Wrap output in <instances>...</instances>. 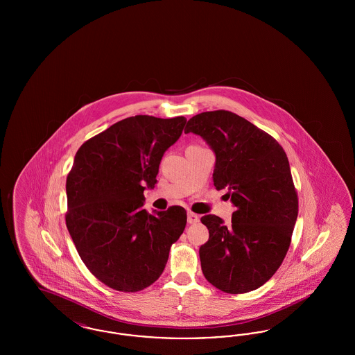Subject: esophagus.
<instances>
[{"instance_id":"obj_1","label":"esophagus","mask_w":355,"mask_h":355,"mask_svg":"<svg viewBox=\"0 0 355 355\" xmlns=\"http://www.w3.org/2000/svg\"><path fill=\"white\" fill-rule=\"evenodd\" d=\"M187 222H189V223H197V222H200V217H198L197 214L189 211V213H187Z\"/></svg>"}]
</instances>
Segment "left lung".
I'll list each match as a JSON object with an SVG mask.
<instances>
[{"label":"left lung","instance_id":"left-lung-1","mask_svg":"<svg viewBox=\"0 0 355 355\" xmlns=\"http://www.w3.org/2000/svg\"><path fill=\"white\" fill-rule=\"evenodd\" d=\"M216 154L213 182L236 207L232 226L201 218L209 241L200 248L205 278L225 293L242 294L268 282L286 255L298 216V197L286 153L248 119L227 110L187 121Z\"/></svg>","mask_w":355,"mask_h":355}]
</instances>
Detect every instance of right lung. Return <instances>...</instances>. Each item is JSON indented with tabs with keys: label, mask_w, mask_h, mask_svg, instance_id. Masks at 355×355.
<instances>
[{
	"label": "right lung",
	"mask_w": 355,
	"mask_h": 355,
	"mask_svg": "<svg viewBox=\"0 0 355 355\" xmlns=\"http://www.w3.org/2000/svg\"><path fill=\"white\" fill-rule=\"evenodd\" d=\"M185 117L135 116L94 135L78 149L67 178V226L90 272L106 286L135 293L155 282L170 246L184 233L186 210L144 209L165 152Z\"/></svg>",
	"instance_id": "add662e5"
}]
</instances>
